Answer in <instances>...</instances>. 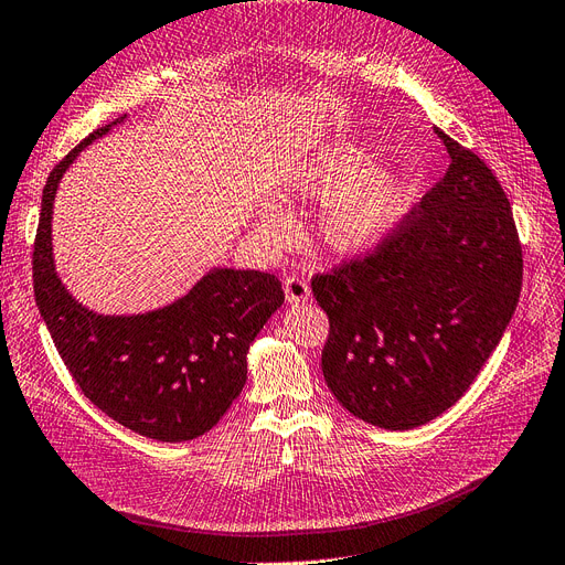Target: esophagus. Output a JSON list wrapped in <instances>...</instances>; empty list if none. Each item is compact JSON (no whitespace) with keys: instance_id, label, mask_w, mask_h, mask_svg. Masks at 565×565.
<instances>
[{"instance_id":"obj_1","label":"esophagus","mask_w":565,"mask_h":565,"mask_svg":"<svg viewBox=\"0 0 565 565\" xmlns=\"http://www.w3.org/2000/svg\"><path fill=\"white\" fill-rule=\"evenodd\" d=\"M309 292H311V287H309V282H306V280H301L297 276H287L285 278V297H287L289 303L306 301V299H309Z\"/></svg>"}]
</instances>
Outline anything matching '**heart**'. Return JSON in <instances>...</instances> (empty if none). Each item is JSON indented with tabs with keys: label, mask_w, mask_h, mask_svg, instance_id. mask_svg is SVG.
<instances>
[{
	"label": "heart",
	"mask_w": 565,
	"mask_h": 565,
	"mask_svg": "<svg viewBox=\"0 0 565 565\" xmlns=\"http://www.w3.org/2000/svg\"><path fill=\"white\" fill-rule=\"evenodd\" d=\"M370 152L355 146H334L320 152L297 179V193L324 198L318 233L337 252H361L377 243L405 207V181L391 169H372ZM259 231L270 243L292 235V218L280 204L259 210Z\"/></svg>",
	"instance_id": "obj_1"
}]
</instances>
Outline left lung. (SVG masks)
<instances>
[{"instance_id":"obj_1","label":"left lung","mask_w":565,"mask_h":565,"mask_svg":"<svg viewBox=\"0 0 565 565\" xmlns=\"http://www.w3.org/2000/svg\"><path fill=\"white\" fill-rule=\"evenodd\" d=\"M450 167L365 254L318 273L322 374L351 415L391 431L452 407L516 311L523 252L492 169L436 129Z\"/></svg>"}]
</instances>
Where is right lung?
Returning <instances> with one entry per match:
<instances>
[{
    "instance_id": "right-lung-1",
    "label": "right lung",
    "mask_w": 565,
    "mask_h": 565,
    "mask_svg": "<svg viewBox=\"0 0 565 565\" xmlns=\"http://www.w3.org/2000/svg\"><path fill=\"white\" fill-rule=\"evenodd\" d=\"M115 122L92 131L51 169L32 249L35 301L73 380L100 413L164 443L210 431L241 396L247 349L285 301L273 273L214 268L179 301L141 316H96L61 285L51 256V207L77 152Z\"/></svg>"
}]
</instances>
